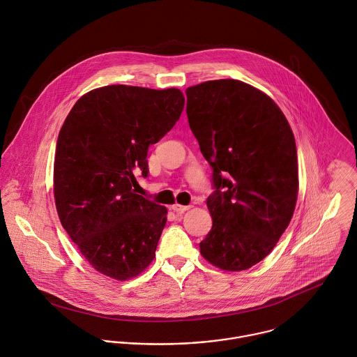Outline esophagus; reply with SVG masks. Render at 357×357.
<instances>
[{
	"label": "esophagus",
	"instance_id": "esophagus-1",
	"mask_svg": "<svg viewBox=\"0 0 357 357\" xmlns=\"http://www.w3.org/2000/svg\"><path fill=\"white\" fill-rule=\"evenodd\" d=\"M190 207H191V206H185V204H173V206H172V210L176 211V213H184V211H187Z\"/></svg>",
	"mask_w": 357,
	"mask_h": 357
}]
</instances>
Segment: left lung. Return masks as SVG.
<instances>
[{
	"mask_svg": "<svg viewBox=\"0 0 357 357\" xmlns=\"http://www.w3.org/2000/svg\"><path fill=\"white\" fill-rule=\"evenodd\" d=\"M185 95L190 128L213 169L206 201L213 227L201 255L224 271L249 269L272 252L293 217L294 135L275 102L242 81H207Z\"/></svg>",
	"mask_w": 357,
	"mask_h": 357,
	"instance_id": "1",
	"label": "left lung"
}]
</instances>
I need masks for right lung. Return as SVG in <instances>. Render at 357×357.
Masks as SVG:
<instances>
[{
  "instance_id": "1",
  "label": "right lung",
  "mask_w": 357,
  "mask_h": 357,
  "mask_svg": "<svg viewBox=\"0 0 357 357\" xmlns=\"http://www.w3.org/2000/svg\"><path fill=\"white\" fill-rule=\"evenodd\" d=\"M178 89L109 85L74 104L56 144L54 202L63 228L102 275L126 280L153 259L166 207L135 194L147 153L178 121Z\"/></svg>"
}]
</instances>
